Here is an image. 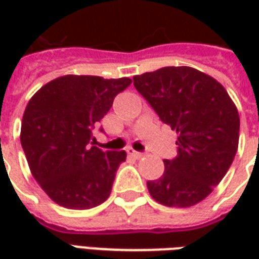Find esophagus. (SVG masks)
<instances>
[{"instance_id":"esophagus-1","label":"esophagus","mask_w":259,"mask_h":259,"mask_svg":"<svg viewBox=\"0 0 259 259\" xmlns=\"http://www.w3.org/2000/svg\"><path fill=\"white\" fill-rule=\"evenodd\" d=\"M127 154H129V155H132V157H135L136 159H140V158H143V157H144V155H146L144 152L135 151L133 148H129V150H127Z\"/></svg>"}]
</instances>
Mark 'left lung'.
<instances>
[{
	"mask_svg": "<svg viewBox=\"0 0 259 259\" xmlns=\"http://www.w3.org/2000/svg\"><path fill=\"white\" fill-rule=\"evenodd\" d=\"M136 90L178 133V157L147 182L154 200L187 208L211 194L239 147L237 108L218 80L190 66H166L133 77Z\"/></svg>",
	"mask_w": 259,
	"mask_h": 259,
	"instance_id": "8db88e82",
	"label": "left lung"
}]
</instances>
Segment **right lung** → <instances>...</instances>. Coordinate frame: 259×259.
<instances>
[{
	"instance_id": "1",
	"label": "right lung",
	"mask_w": 259,
	"mask_h": 259,
	"mask_svg": "<svg viewBox=\"0 0 259 259\" xmlns=\"http://www.w3.org/2000/svg\"><path fill=\"white\" fill-rule=\"evenodd\" d=\"M132 79L66 74L31 97L20 143L33 178L46 194L69 209H90L107 200L124 151H102L91 130Z\"/></svg>"
}]
</instances>
